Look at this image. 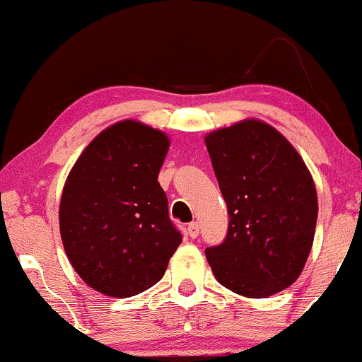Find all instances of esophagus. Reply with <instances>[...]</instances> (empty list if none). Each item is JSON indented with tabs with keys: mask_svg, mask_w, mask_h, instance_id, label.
<instances>
[{
	"mask_svg": "<svg viewBox=\"0 0 362 362\" xmlns=\"http://www.w3.org/2000/svg\"><path fill=\"white\" fill-rule=\"evenodd\" d=\"M187 231H189V235L192 236V238H197L199 236V223L194 221L189 224V228H187Z\"/></svg>",
	"mask_w": 362,
	"mask_h": 362,
	"instance_id": "obj_1",
	"label": "esophagus"
}]
</instances>
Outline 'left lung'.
<instances>
[{
  "label": "left lung",
  "instance_id": "left-lung-1",
  "mask_svg": "<svg viewBox=\"0 0 362 362\" xmlns=\"http://www.w3.org/2000/svg\"><path fill=\"white\" fill-rule=\"evenodd\" d=\"M204 143L230 214L226 240L206 248L214 277L245 298L289 288L308 260L318 218L308 167L259 119L216 129Z\"/></svg>",
  "mask_w": 362,
  "mask_h": 362
}]
</instances>
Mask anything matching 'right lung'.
<instances>
[{
  "mask_svg": "<svg viewBox=\"0 0 362 362\" xmlns=\"http://www.w3.org/2000/svg\"><path fill=\"white\" fill-rule=\"evenodd\" d=\"M170 138L134 119L103 129L62 187L64 252L91 289L129 298L163 277L182 243L158 182Z\"/></svg>",
  "mask_w": 362,
  "mask_h": 362,
  "instance_id": "obj_1",
  "label": "right lung"
}]
</instances>
